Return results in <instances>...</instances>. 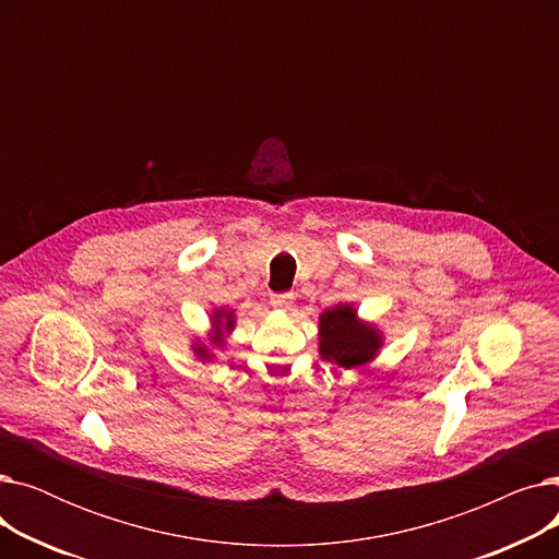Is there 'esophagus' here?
<instances>
[{"label": "esophagus", "mask_w": 559, "mask_h": 559, "mask_svg": "<svg viewBox=\"0 0 559 559\" xmlns=\"http://www.w3.org/2000/svg\"><path fill=\"white\" fill-rule=\"evenodd\" d=\"M292 301H295V295H289V292H281V295H272L270 304L276 308V310H289L292 308Z\"/></svg>", "instance_id": "obj_1"}]
</instances>
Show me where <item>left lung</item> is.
<instances>
[{"label": "left lung", "instance_id": "8db88e82", "mask_svg": "<svg viewBox=\"0 0 559 559\" xmlns=\"http://www.w3.org/2000/svg\"><path fill=\"white\" fill-rule=\"evenodd\" d=\"M383 346V335L358 319L354 306H335L319 317V356L344 369L365 367Z\"/></svg>", "mask_w": 559, "mask_h": 559}]
</instances>
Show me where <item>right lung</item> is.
<instances>
[{"instance_id": "right-lung-1", "label": "right lung", "mask_w": 559, "mask_h": 559, "mask_svg": "<svg viewBox=\"0 0 559 559\" xmlns=\"http://www.w3.org/2000/svg\"><path fill=\"white\" fill-rule=\"evenodd\" d=\"M213 326H215V331H213V335H211V342H213V346H222V344H224V331H230V329L235 326L233 312L215 310V314H213ZM192 350L197 354V358H201V360H211V358H213L211 348L205 346V344L194 342V344H192Z\"/></svg>"}]
</instances>
